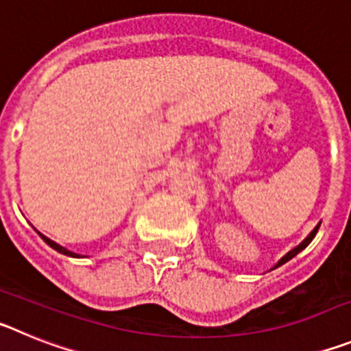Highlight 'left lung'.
Returning a JSON list of instances; mask_svg holds the SVG:
<instances>
[{
    "instance_id": "1",
    "label": "left lung",
    "mask_w": 351,
    "mask_h": 351,
    "mask_svg": "<svg viewBox=\"0 0 351 351\" xmlns=\"http://www.w3.org/2000/svg\"><path fill=\"white\" fill-rule=\"evenodd\" d=\"M320 223H322V221H320ZM320 223H318V225H316L315 228H313L311 232H309V234H308V237L304 239V241H302V243L299 244V246H295V247H293V250H290V251H288L287 255H285V256H281V258L278 260V263H276V265H274V267H272V269H278V267H280V265H283V263H287L288 260H291V258H293V256H295V255H299L300 251H302L304 247L308 246V244L311 243L313 239H315L316 232H318V228H320Z\"/></svg>"
}]
</instances>
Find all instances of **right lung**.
Here are the masks:
<instances>
[{
  "label": "right lung",
  "mask_w": 351,
  "mask_h": 351,
  "mask_svg": "<svg viewBox=\"0 0 351 351\" xmlns=\"http://www.w3.org/2000/svg\"><path fill=\"white\" fill-rule=\"evenodd\" d=\"M35 230H36V228H35ZM36 232H38V230H36ZM38 235L43 239V241H45V244H49V246H51L52 250H56V251H58V253H61V255L71 256V258H80V256H82V255H79V253H73V251H70V250H66V247L60 246V244L54 243V241H51V239L45 237V235H43V234H40V232H38Z\"/></svg>",
  "instance_id": "add662e5"
}]
</instances>
